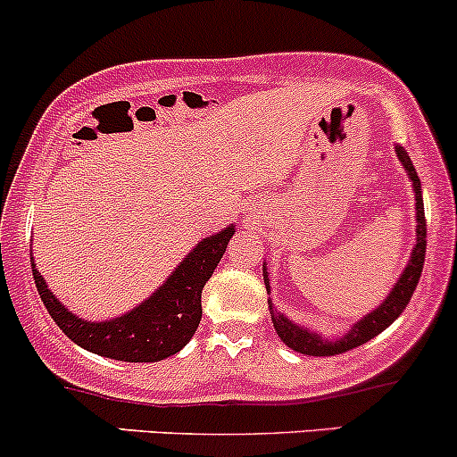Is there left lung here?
<instances>
[{"mask_svg":"<svg viewBox=\"0 0 457 457\" xmlns=\"http://www.w3.org/2000/svg\"><path fill=\"white\" fill-rule=\"evenodd\" d=\"M398 158H401L404 171H407L409 180L413 185V194H416V248L411 251V260H409L407 268L403 270L401 279L396 281V286L392 288L389 297L383 301L376 310H371L370 314H365L350 332L343 334L337 341H326V338L319 337L317 332H310L308 328H301L297 323H293L290 319H286L284 314L275 312L270 303V317L272 326H275L277 334H279L281 341L290 347V350L299 352V354L308 356H334L343 354L347 350H354V347L363 345L370 338H374L376 334H380L385 328L392 326L404 308H407L409 299H411L413 290H416L418 279L422 275V266H425V251H427V222H425V209H422V191H420V178H418L416 169H413L411 158L407 156L403 147H396ZM263 284L266 290H270L268 286V275L266 266H263Z\"/></svg>","mask_w":457,"mask_h":457,"instance_id":"left-lung-1","label":"left lung"}]
</instances>
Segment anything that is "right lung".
I'll use <instances>...</instances> for the list:
<instances>
[{
  "label": "right lung",
  "mask_w": 457,
  "mask_h": 457,
  "mask_svg": "<svg viewBox=\"0 0 457 457\" xmlns=\"http://www.w3.org/2000/svg\"><path fill=\"white\" fill-rule=\"evenodd\" d=\"M235 228L228 227L200 244L180 262L167 281L131 312L110 321H83L50 293L32 262V277L46 310L77 345L127 363H154L180 352L202 319V288L227 251Z\"/></svg>",
  "instance_id": "obj_1"
}]
</instances>
